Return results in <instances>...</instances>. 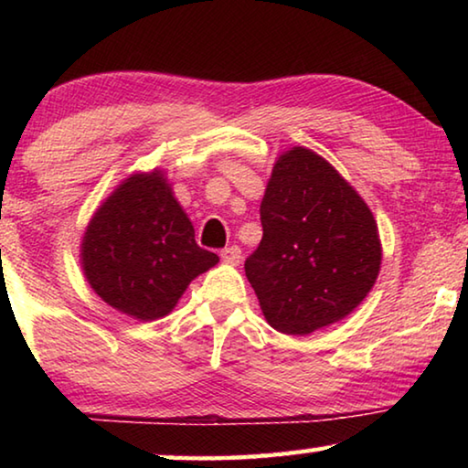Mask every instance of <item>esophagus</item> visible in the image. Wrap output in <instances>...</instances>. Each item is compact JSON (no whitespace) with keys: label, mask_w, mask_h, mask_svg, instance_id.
<instances>
[{"label":"esophagus","mask_w":468,"mask_h":468,"mask_svg":"<svg viewBox=\"0 0 468 468\" xmlns=\"http://www.w3.org/2000/svg\"><path fill=\"white\" fill-rule=\"evenodd\" d=\"M220 258H223L229 264H237L241 260V248L239 245H229V248L220 251Z\"/></svg>","instance_id":"34e87169"}]
</instances>
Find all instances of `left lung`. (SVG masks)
Here are the masks:
<instances>
[{
    "instance_id": "left-lung-1",
    "label": "left lung",
    "mask_w": 468,
    "mask_h": 468,
    "mask_svg": "<svg viewBox=\"0 0 468 468\" xmlns=\"http://www.w3.org/2000/svg\"><path fill=\"white\" fill-rule=\"evenodd\" d=\"M262 241L245 260L264 318L284 335L343 320L374 287L378 225L330 163L295 146L276 161L262 206Z\"/></svg>"
}]
</instances>
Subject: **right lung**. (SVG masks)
I'll return each mask as SVG.
<instances>
[{"label": "right lung", "mask_w": 468, "mask_h": 468, "mask_svg": "<svg viewBox=\"0 0 468 468\" xmlns=\"http://www.w3.org/2000/svg\"><path fill=\"white\" fill-rule=\"evenodd\" d=\"M217 262V253L196 243L161 171L125 179L92 217L82 241L94 292L144 322L167 315L187 284Z\"/></svg>", "instance_id": "right-lung-1"}]
</instances>
